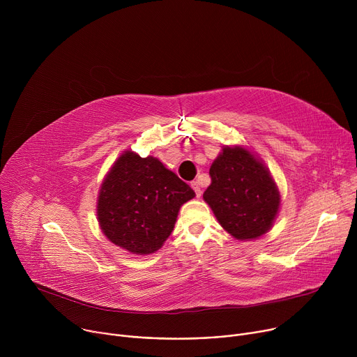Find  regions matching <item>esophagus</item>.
<instances>
[{"label": "esophagus", "instance_id": "1", "mask_svg": "<svg viewBox=\"0 0 357 357\" xmlns=\"http://www.w3.org/2000/svg\"><path fill=\"white\" fill-rule=\"evenodd\" d=\"M190 186H192V189L195 190V195L199 197L200 195H202V189H200V183L197 182V181H193L192 183H190Z\"/></svg>", "mask_w": 357, "mask_h": 357}]
</instances>
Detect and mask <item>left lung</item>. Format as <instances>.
<instances>
[{
  "instance_id": "left-lung-1",
  "label": "left lung",
  "mask_w": 357,
  "mask_h": 357,
  "mask_svg": "<svg viewBox=\"0 0 357 357\" xmlns=\"http://www.w3.org/2000/svg\"><path fill=\"white\" fill-rule=\"evenodd\" d=\"M209 175L212 182L203 199L225 230L238 240L257 238L270 230L280 192L259 160L241 146H226Z\"/></svg>"
}]
</instances>
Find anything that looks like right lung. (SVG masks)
I'll return each mask as SVG.
<instances>
[{
    "label": "right lung",
    "mask_w": 357,
    "mask_h": 357,
    "mask_svg": "<svg viewBox=\"0 0 357 357\" xmlns=\"http://www.w3.org/2000/svg\"><path fill=\"white\" fill-rule=\"evenodd\" d=\"M195 192L154 157L123 154L101 183L97 216L107 238L134 254L157 251Z\"/></svg>",
    "instance_id": "obj_1"
}]
</instances>
